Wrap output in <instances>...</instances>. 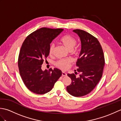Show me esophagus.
I'll return each mask as SVG.
<instances>
[{
  "label": "esophagus",
  "mask_w": 121,
  "mask_h": 121,
  "mask_svg": "<svg viewBox=\"0 0 121 121\" xmlns=\"http://www.w3.org/2000/svg\"><path fill=\"white\" fill-rule=\"evenodd\" d=\"M62 75L63 76H65L67 75V74H66L65 72H62Z\"/></svg>",
  "instance_id": "1"
}]
</instances>
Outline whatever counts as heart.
<instances>
[{
	"instance_id": "heart-1",
	"label": "heart",
	"mask_w": 121,
	"mask_h": 121,
	"mask_svg": "<svg viewBox=\"0 0 121 121\" xmlns=\"http://www.w3.org/2000/svg\"><path fill=\"white\" fill-rule=\"evenodd\" d=\"M59 42L69 51L73 49L74 46L76 44V40L72 36L69 34L63 35L60 38ZM55 46L53 43H51L49 48V53L50 55H52L55 51ZM72 63V60L70 59H61L56 63V65L58 68L62 70L67 69L70 64Z\"/></svg>"
}]
</instances>
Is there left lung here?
Here are the masks:
<instances>
[{
	"label": "left lung",
	"instance_id": "8db88e82",
	"mask_svg": "<svg viewBox=\"0 0 121 121\" xmlns=\"http://www.w3.org/2000/svg\"><path fill=\"white\" fill-rule=\"evenodd\" d=\"M80 38L81 50L76 62V78L74 73L68 74L71 84L66 87L68 92L74 97H82L90 93L101 79L104 65V57L101 46L96 37L83 30H74Z\"/></svg>",
	"mask_w": 121,
	"mask_h": 121
}]
</instances>
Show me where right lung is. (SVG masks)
<instances>
[{
  "mask_svg": "<svg viewBox=\"0 0 121 121\" xmlns=\"http://www.w3.org/2000/svg\"><path fill=\"white\" fill-rule=\"evenodd\" d=\"M63 30L43 27L30 34L23 43L18 59L19 72L25 85L34 93L50 91L62 75L58 69L43 71V59L49 54L50 43Z\"/></svg>",
  "mask_w": 121,
  "mask_h": 121,
  "instance_id": "add662e5",
  "label": "right lung"
}]
</instances>
